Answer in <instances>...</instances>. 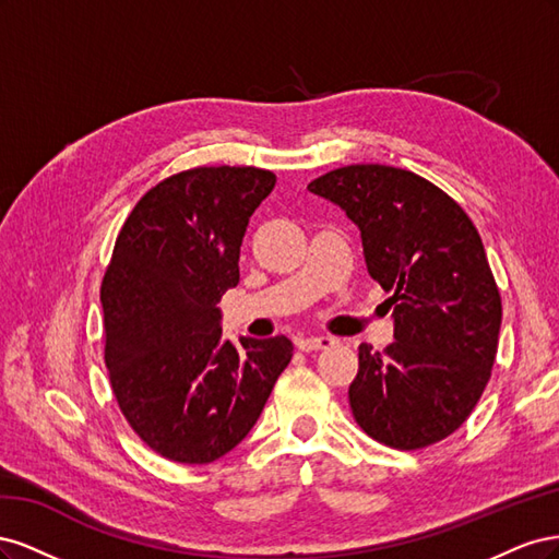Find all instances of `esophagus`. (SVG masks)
<instances>
[{
	"label": "esophagus",
	"mask_w": 559,
	"mask_h": 559,
	"mask_svg": "<svg viewBox=\"0 0 559 559\" xmlns=\"http://www.w3.org/2000/svg\"><path fill=\"white\" fill-rule=\"evenodd\" d=\"M335 345V337L331 335H306L296 337V347L302 352H314V349H326Z\"/></svg>",
	"instance_id": "34e87169"
}]
</instances>
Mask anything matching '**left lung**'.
Listing matches in <instances>:
<instances>
[{
    "instance_id": "obj_1",
    "label": "left lung",
    "mask_w": 559,
    "mask_h": 559,
    "mask_svg": "<svg viewBox=\"0 0 559 559\" xmlns=\"http://www.w3.org/2000/svg\"><path fill=\"white\" fill-rule=\"evenodd\" d=\"M308 189L359 226L368 275L394 317L392 345H359L354 419L394 450L443 441L476 408L499 345L501 296L476 226L445 191L401 167H337Z\"/></svg>"
}]
</instances>
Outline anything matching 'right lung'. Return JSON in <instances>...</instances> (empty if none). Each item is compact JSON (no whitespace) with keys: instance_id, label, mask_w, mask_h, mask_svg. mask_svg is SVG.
I'll return each mask as SVG.
<instances>
[{"instance_id":"right-lung-1","label":"right lung","mask_w":559,"mask_h":559,"mask_svg":"<svg viewBox=\"0 0 559 559\" xmlns=\"http://www.w3.org/2000/svg\"><path fill=\"white\" fill-rule=\"evenodd\" d=\"M261 167H193L148 189L118 233L99 289L105 364L132 431L177 464H210L257 425L289 337L222 335L216 302L240 282V245L275 189Z\"/></svg>"}]
</instances>
